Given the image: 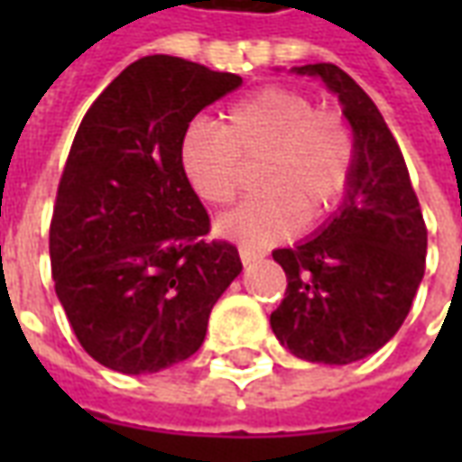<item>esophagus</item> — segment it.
<instances>
[{
	"mask_svg": "<svg viewBox=\"0 0 462 462\" xmlns=\"http://www.w3.org/2000/svg\"><path fill=\"white\" fill-rule=\"evenodd\" d=\"M264 254L260 250H252V247H240V260L242 264H252V262L262 260Z\"/></svg>",
	"mask_w": 462,
	"mask_h": 462,
	"instance_id": "34e87169",
	"label": "esophagus"
}]
</instances>
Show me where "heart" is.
<instances>
[{
	"label": "heart",
	"instance_id": "obj_1",
	"mask_svg": "<svg viewBox=\"0 0 462 462\" xmlns=\"http://www.w3.org/2000/svg\"><path fill=\"white\" fill-rule=\"evenodd\" d=\"M260 192L217 220V232L250 247L287 240L346 198L356 171V138L337 111L287 86H262L220 116V128L192 121L180 141V165L195 195L230 205L260 162Z\"/></svg>",
	"mask_w": 462,
	"mask_h": 462
}]
</instances>
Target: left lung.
I'll use <instances>...</instances> for the list:
<instances>
[{
    "label": "left lung",
    "mask_w": 462,
    "mask_h": 462,
    "mask_svg": "<svg viewBox=\"0 0 462 462\" xmlns=\"http://www.w3.org/2000/svg\"><path fill=\"white\" fill-rule=\"evenodd\" d=\"M339 96L356 138L344 205L311 240L274 250L287 291L270 324L314 364H351L383 346L408 317L426 272L428 230L403 152L366 91L334 64L294 66Z\"/></svg>",
    "instance_id": "1"
}]
</instances>
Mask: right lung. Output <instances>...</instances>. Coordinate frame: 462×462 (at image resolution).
I'll use <instances>...</instances> for the list:
<instances>
[{"mask_svg":"<svg viewBox=\"0 0 462 462\" xmlns=\"http://www.w3.org/2000/svg\"><path fill=\"white\" fill-rule=\"evenodd\" d=\"M237 86V74L143 56L76 131L49 254L76 339L106 368L155 374L190 358L242 272L235 245L205 240L210 217L180 165L185 128Z\"/></svg>","mask_w":462,"mask_h":462,"instance_id":"right-lung-1","label":"right lung"}]
</instances>
